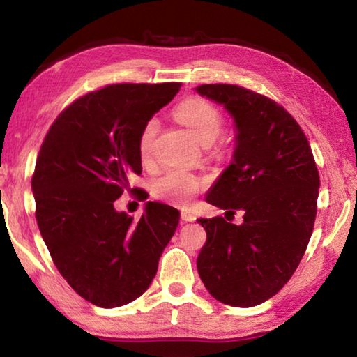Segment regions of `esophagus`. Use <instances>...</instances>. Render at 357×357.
Wrapping results in <instances>:
<instances>
[{
  "mask_svg": "<svg viewBox=\"0 0 357 357\" xmlns=\"http://www.w3.org/2000/svg\"><path fill=\"white\" fill-rule=\"evenodd\" d=\"M181 219H183L184 222H193L197 217H195V214H192L190 211H183V213H181Z\"/></svg>",
  "mask_w": 357,
  "mask_h": 357,
  "instance_id": "esophagus-1",
  "label": "esophagus"
}]
</instances>
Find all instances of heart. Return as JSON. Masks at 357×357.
<instances>
[{
	"label": "heart",
	"instance_id": "heart-1",
	"mask_svg": "<svg viewBox=\"0 0 357 357\" xmlns=\"http://www.w3.org/2000/svg\"><path fill=\"white\" fill-rule=\"evenodd\" d=\"M176 118L190 129L193 137L203 146L213 144L219 138L223 129V114L220 108L204 98H189L176 107ZM159 132V119L149 118L144 123L138 138V149L143 159H148L153 153L154 140ZM203 179L181 168H173L164 176L154 181L153 193L160 200L176 204V206H189L202 190Z\"/></svg>",
	"mask_w": 357,
	"mask_h": 357
}]
</instances>
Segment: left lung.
Listing matches in <instances>:
<instances>
[{"label": "left lung", "mask_w": 357, "mask_h": 357, "mask_svg": "<svg viewBox=\"0 0 357 357\" xmlns=\"http://www.w3.org/2000/svg\"><path fill=\"white\" fill-rule=\"evenodd\" d=\"M195 91L231 114L233 159L206 202L243 211L241 225L223 217L198 219L206 243L197 269L213 298L253 307L273 298L294 274L317 217L319 174L296 119L266 96L238 84H202Z\"/></svg>", "instance_id": "obj_1"}]
</instances>
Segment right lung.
Segmentation results:
<instances>
[{"label":"right lung","mask_w":357,"mask_h":357,"mask_svg":"<svg viewBox=\"0 0 357 357\" xmlns=\"http://www.w3.org/2000/svg\"><path fill=\"white\" fill-rule=\"evenodd\" d=\"M181 83H119L88 93L59 113L42 143L31 189L36 220L53 263L83 299L102 309L135 301L157 273L179 211L148 202L140 220L114 200L142 174L144 123Z\"/></svg>","instance_id":"right-lung-1"}]
</instances>
